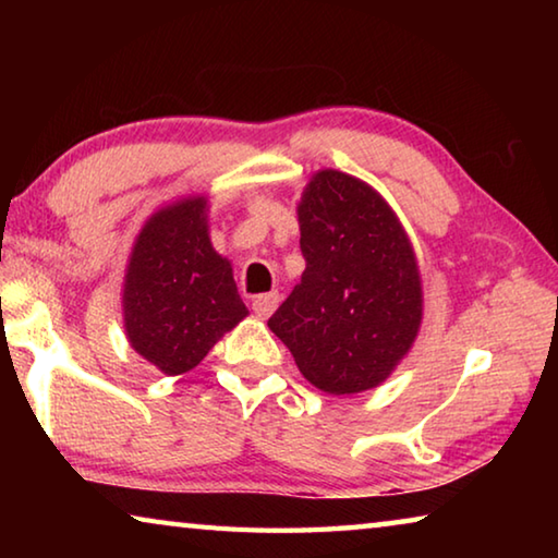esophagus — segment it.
Wrapping results in <instances>:
<instances>
[{
  "label": "esophagus",
  "instance_id": "esophagus-1",
  "mask_svg": "<svg viewBox=\"0 0 558 558\" xmlns=\"http://www.w3.org/2000/svg\"><path fill=\"white\" fill-rule=\"evenodd\" d=\"M278 302H280L278 292H266V295H258L256 300H253V313H256V317H260V319H268L272 315V310L278 307Z\"/></svg>",
  "mask_w": 558,
  "mask_h": 558
}]
</instances>
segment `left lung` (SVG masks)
<instances>
[{
    "mask_svg": "<svg viewBox=\"0 0 558 558\" xmlns=\"http://www.w3.org/2000/svg\"><path fill=\"white\" fill-rule=\"evenodd\" d=\"M302 278L268 319L319 391L389 379L423 317L421 272L399 216L362 179L319 169L298 204Z\"/></svg>",
    "mask_w": 558,
    "mask_h": 558,
    "instance_id": "1",
    "label": "left lung"
}]
</instances>
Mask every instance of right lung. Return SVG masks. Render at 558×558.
<instances>
[{"instance_id":"1","label":"right lung","mask_w":558,"mask_h":558,"mask_svg":"<svg viewBox=\"0 0 558 558\" xmlns=\"http://www.w3.org/2000/svg\"><path fill=\"white\" fill-rule=\"evenodd\" d=\"M206 196L149 216L130 253L122 317L132 349L167 376L194 369L248 315L231 263L214 251Z\"/></svg>"}]
</instances>
